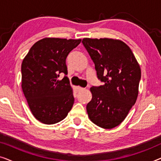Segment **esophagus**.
Listing matches in <instances>:
<instances>
[{
    "mask_svg": "<svg viewBox=\"0 0 161 161\" xmlns=\"http://www.w3.org/2000/svg\"><path fill=\"white\" fill-rule=\"evenodd\" d=\"M84 89H83V88H82V87H80V86H77V90H78V92H80V91H82V90H83Z\"/></svg>",
    "mask_w": 161,
    "mask_h": 161,
    "instance_id": "34e87169",
    "label": "esophagus"
}]
</instances>
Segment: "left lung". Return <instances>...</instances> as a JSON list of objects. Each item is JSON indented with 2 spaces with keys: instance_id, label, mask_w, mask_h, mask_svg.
<instances>
[{
  "instance_id": "obj_1",
  "label": "left lung",
  "mask_w": 161,
  "mask_h": 161,
  "mask_svg": "<svg viewBox=\"0 0 161 161\" xmlns=\"http://www.w3.org/2000/svg\"><path fill=\"white\" fill-rule=\"evenodd\" d=\"M82 43L103 82L90 89L88 116L102 128H114L124 121L137 100L140 66L130 48L119 39L84 38Z\"/></svg>"
}]
</instances>
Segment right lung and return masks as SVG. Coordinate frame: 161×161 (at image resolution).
I'll list each match as a JSON object with an SVG mask.
<instances>
[{
  "mask_svg": "<svg viewBox=\"0 0 161 161\" xmlns=\"http://www.w3.org/2000/svg\"><path fill=\"white\" fill-rule=\"evenodd\" d=\"M81 39L44 38L31 47L21 65L23 94L35 118L46 125L63 120L74 103L66 58ZM65 75L62 80L58 78Z\"/></svg>",
  "mask_w": 161,
  "mask_h": 161,
  "instance_id": "1",
  "label": "right lung"
}]
</instances>
